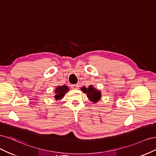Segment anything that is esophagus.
I'll return each instance as SVG.
<instances>
[{"label":"esophagus","instance_id":"esophagus-1","mask_svg":"<svg viewBox=\"0 0 156 156\" xmlns=\"http://www.w3.org/2000/svg\"><path fill=\"white\" fill-rule=\"evenodd\" d=\"M71 88L73 89H78V85H77V84H74V85H71Z\"/></svg>","mask_w":156,"mask_h":156}]
</instances>
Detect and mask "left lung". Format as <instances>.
Returning <instances> with one entry per match:
<instances>
[{
    "label": "left lung",
    "instance_id": "1",
    "mask_svg": "<svg viewBox=\"0 0 156 156\" xmlns=\"http://www.w3.org/2000/svg\"><path fill=\"white\" fill-rule=\"evenodd\" d=\"M81 91L87 94L89 100L93 103H97L101 99L102 93L100 90L94 88L92 85H89L88 87H82Z\"/></svg>",
    "mask_w": 156,
    "mask_h": 156
}]
</instances>
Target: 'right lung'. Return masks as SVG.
Segmentation results:
<instances>
[{"label": "right lung", "mask_w": 156, "mask_h": 156, "mask_svg": "<svg viewBox=\"0 0 156 156\" xmlns=\"http://www.w3.org/2000/svg\"><path fill=\"white\" fill-rule=\"evenodd\" d=\"M69 91V88L68 86L65 85H59L57 86L56 88L54 90V98L56 100H62L64 96L65 93H67Z\"/></svg>", "instance_id": "1"}]
</instances>
